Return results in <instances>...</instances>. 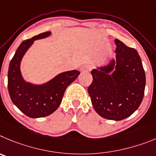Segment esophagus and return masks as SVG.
I'll use <instances>...</instances> for the list:
<instances>
[{
  "label": "esophagus",
  "instance_id": "obj_1",
  "mask_svg": "<svg viewBox=\"0 0 156 156\" xmlns=\"http://www.w3.org/2000/svg\"><path fill=\"white\" fill-rule=\"evenodd\" d=\"M91 66L90 65H84L82 68H81V73L87 72V71H91Z\"/></svg>",
  "mask_w": 156,
  "mask_h": 156
}]
</instances>
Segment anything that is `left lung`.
<instances>
[{"label": "left lung", "instance_id": "8db88e82", "mask_svg": "<svg viewBox=\"0 0 156 156\" xmlns=\"http://www.w3.org/2000/svg\"><path fill=\"white\" fill-rule=\"evenodd\" d=\"M116 57L91 71L92 106L103 118L121 120L137 110L144 97L145 74L137 50L116 39Z\"/></svg>", "mask_w": 156, "mask_h": 156}]
</instances>
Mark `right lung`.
I'll return each mask as SVG.
<instances>
[{
  "instance_id": "add662e5",
  "label": "right lung",
  "mask_w": 156,
  "mask_h": 156,
  "mask_svg": "<svg viewBox=\"0 0 156 156\" xmlns=\"http://www.w3.org/2000/svg\"><path fill=\"white\" fill-rule=\"evenodd\" d=\"M47 32L22 42L10 62L8 73V88L14 104L31 118L50 115L59 107L66 88L75 81L80 72L77 70L65 71L42 85L27 82L20 70L22 59L35 40L48 37Z\"/></svg>"
}]
</instances>
